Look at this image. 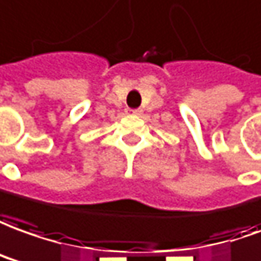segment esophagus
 I'll use <instances>...</instances> for the list:
<instances>
[{
    "mask_svg": "<svg viewBox=\"0 0 261 261\" xmlns=\"http://www.w3.org/2000/svg\"><path fill=\"white\" fill-rule=\"evenodd\" d=\"M126 113L127 115H134V116H139V115H142V109H139V108H136V109L127 108Z\"/></svg>",
    "mask_w": 261,
    "mask_h": 261,
    "instance_id": "esophagus-1",
    "label": "esophagus"
}]
</instances>
